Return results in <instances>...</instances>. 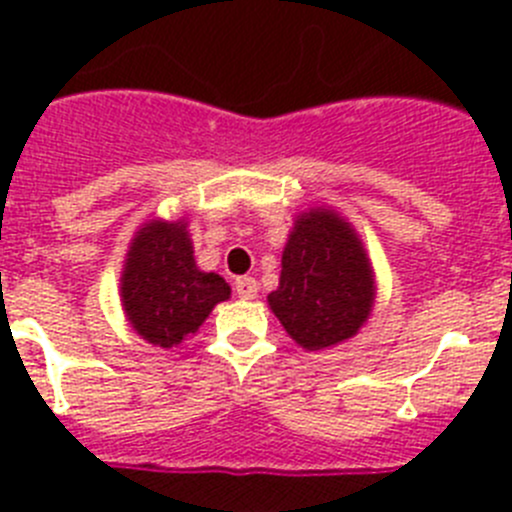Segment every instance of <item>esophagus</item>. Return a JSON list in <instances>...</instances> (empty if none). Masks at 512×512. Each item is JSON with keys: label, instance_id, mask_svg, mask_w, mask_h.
Wrapping results in <instances>:
<instances>
[{"label": "esophagus", "instance_id": "34e87169", "mask_svg": "<svg viewBox=\"0 0 512 512\" xmlns=\"http://www.w3.org/2000/svg\"><path fill=\"white\" fill-rule=\"evenodd\" d=\"M233 289H235V295L241 297V300H253L256 292H259V284H256V279L253 277H238L233 282Z\"/></svg>", "mask_w": 512, "mask_h": 512}]
</instances>
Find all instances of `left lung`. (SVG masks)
<instances>
[{"label": "left lung", "instance_id": "8db88e82", "mask_svg": "<svg viewBox=\"0 0 512 512\" xmlns=\"http://www.w3.org/2000/svg\"><path fill=\"white\" fill-rule=\"evenodd\" d=\"M374 282L361 241L333 212H305L282 256L269 305L307 351L351 338L372 310Z\"/></svg>", "mask_w": 512, "mask_h": 512}]
</instances>
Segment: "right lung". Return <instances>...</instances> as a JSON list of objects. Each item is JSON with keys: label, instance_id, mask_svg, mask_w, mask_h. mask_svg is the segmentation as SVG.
Here are the masks:
<instances>
[{"label": "right lung", "instance_id": "add662e5", "mask_svg": "<svg viewBox=\"0 0 512 512\" xmlns=\"http://www.w3.org/2000/svg\"><path fill=\"white\" fill-rule=\"evenodd\" d=\"M184 223H148L130 246L122 274V305L148 343L179 346L230 297L223 277L197 269Z\"/></svg>", "mask_w": 512, "mask_h": 512}]
</instances>
